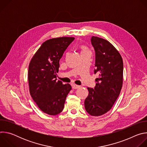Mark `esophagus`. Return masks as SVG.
Listing matches in <instances>:
<instances>
[{
	"label": "esophagus",
	"instance_id": "1",
	"mask_svg": "<svg viewBox=\"0 0 147 147\" xmlns=\"http://www.w3.org/2000/svg\"><path fill=\"white\" fill-rule=\"evenodd\" d=\"M78 88H80L79 86H77V85H76V84H73L72 85V88H73V89H77Z\"/></svg>",
	"mask_w": 147,
	"mask_h": 147
}]
</instances>
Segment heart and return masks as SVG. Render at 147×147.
I'll return each instance as SVG.
<instances>
[{
	"mask_svg": "<svg viewBox=\"0 0 147 147\" xmlns=\"http://www.w3.org/2000/svg\"><path fill=\"white\" fill-rule=\"evenodd\" d=\"M81 48H82V51H87L85 47H82Z\"/></svg>",
	"mask_w": 147,
	"mask_h": 147,
	"instance_id": "obj_1",
	"label": "heart"
}]
</instances>
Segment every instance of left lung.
I'll use <instances>...</instances> for the list:
<instances>
[{"instance_id": "left-lung-1", "label": "left lung", "mask_w": 147, "mask_h": 147, "mask_svg": "<svg viewBox=\"0 0 147 147\" xmlns=\"http://www.w3.org/2000/svg\"><path fill=\"white\" fill-rule=\"evenodd\" d=\"M91 44L95 51L94 74H98L95 88H87L85 109L93 116L109 111L117 100L123 86V62L119 51L109 42L93 36Z\"/></svg>"}]
</instances>
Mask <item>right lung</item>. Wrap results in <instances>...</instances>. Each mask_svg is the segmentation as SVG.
<instances>
[{
    "mask_svg": "<svg viewBox=\"0 0 147 147\" xmlns=\"http://www.w3.org/2000/svg\"><path fill=\"white\" fill-rule=\"evenodd\" d=\"M74 37H59L46 40L32 57L28 66L30 95L40 111L56 115L64 108L66 96L71 90L69 84L56 81L59 60Z\"/></svg>",
    "mask_w": 147,
    "mask_h": 147,
    "instance_id": "right-lung-1",
    "label": "right lung"
}]
</instances>
